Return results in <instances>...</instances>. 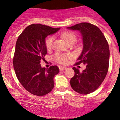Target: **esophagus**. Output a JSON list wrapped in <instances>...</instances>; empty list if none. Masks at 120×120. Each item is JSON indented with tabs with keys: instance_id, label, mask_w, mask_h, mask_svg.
<instances>
[{
	"instance_id": "obj_1",
	"label": "esophagus",
	"mask_w": 120,
	"mask_h": 120,
	"mask_svg": "<svg viewBox=\"0 0 120 120\" xmlns=\"http://www.w3.org/2000/svg\"><path fill=\"white\" fill-rule=\"evenodd\" d=\"M65 69H67V67H63V66L59 67V70H60V71H64V70H65Z\"/></svg>"
}]
</instances>
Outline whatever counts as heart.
<instances>
[{"instance_id":"heart-1","label":"heart","mask_w":120,"mask_h":120,"mask_svg":"<svg viewBox=\"0 0 120 120\" xmlns=\"http://www.w3.org/2000/svg\"><path fill=\"white\" fill-rule=\"evenodd\" d=\"M61 37L65 40L67 43L68 44L71 42L75 43L76 41V37L74 33L70 31H65L61 34ZM53 37L52 36L48 37L45 41V47L47 50H50L52 48L53 42ZM71 55L70 53H56L54 56V59L59 64H66L68 60L71 58Z\"/></svg>"}]
</instances>
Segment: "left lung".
Instances as JSON below:
<instances>
[{"label":"left lung","mask_w":120,"mask_h":120,"mask_svg":"<svg viewBox=\"0 0 120 120\" xmlns=\"http://www.w3.org/2000/svg\"><path fill=\"white\" fill-rule=\"evenodd\" d=\"M79 30L82 36L83 50L75 65L86 64L82 72L73 67L75 76L70 80L71 88L81 94L96 91L107 75L109 62V47L105 37L97 26L89 23H80L71 27Z\"/></svg>","instance_id":"left-lung-1"}]
</instances>
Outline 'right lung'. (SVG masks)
<instances>
[{"label":"right lung","instance_id":"right-lung-1","mask_svg":"<svg viewBox=\"0 0 120 120\" xmlns=\"http://www.w3.org/2000/svg\"><path fill=\"white\" fill-rule=\"evenodd\" d=\"M60 28L40 24H30L19 35L15 49L13 65L18 80L33 95L43 96L54 87L53 78L59 72L56 65L41 67L40 62L47 54L45 38Z\"/></svg>","mask_w":120,"mask_h":120}]
</instances>
